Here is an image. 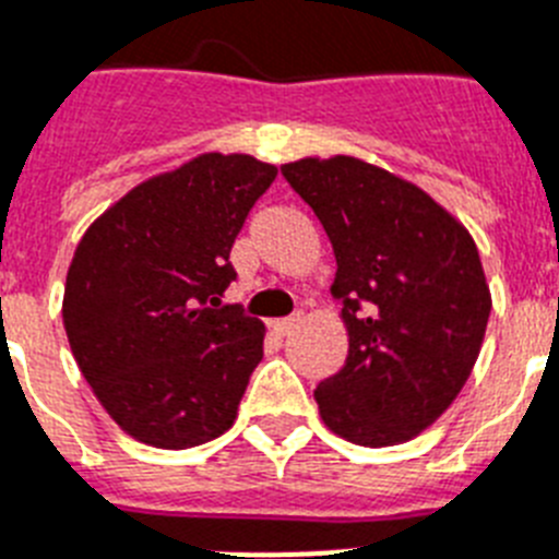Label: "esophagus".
I'll list each match as a JSON object with an SVG mask.
<instances>
[{
  "label": "esophagus",
  "instance_id": "1",
  "mask_svg": "<svg viewBox=\"0 0 559 559\" xmlns=\"http://www.w3.org/2000/svg\"><path fill=\"white\" fill-rule=\"evenodd\" d=\"M301 323V312L293 318H281V321H272V332H278V335H289Z\"/></svg>",
  "mask_w": 559,
  "mask_h": 559
}]
</instances>
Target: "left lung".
<instances>
[{
  "label": "left lung",
  "mask_w": 559,
  "mask_h": 559,
  "mask_svg": "<svg viewBox=\"0 0 559 559\" xmlns=\"http://www.w3.org/2000/svg\"><path fill=\"white\" fill-rule=\"evenodd\" d=\"M330 236L349 355L316 389L323 424L358 447L431 426L468 381L491 312L475 238L429 192L352 156L281 167Z\"/></svg>",
  "instance_id": "left-lung-1"
}]
</instances>
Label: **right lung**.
Listing matches in <instances>:
<instances>
[{
  "mask_svg": "<svg viewBox=\"0 0 559 559\" xmlns=\"http://www.w3.org/2000/svg\"><path fill=\"white\" fill-rule=\"evenodd\" d=\"M278 167L201 153L98 215L64 284L70 349L107 415L156 449H190L233 426L264 323L222 307L229 250Z\"/></svg>",
  "mask_w": 559,
  "mask_h": 559,
  "instance_id": "obj_1",
  "label": "right lung"
}]
</instances>
